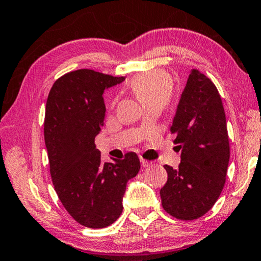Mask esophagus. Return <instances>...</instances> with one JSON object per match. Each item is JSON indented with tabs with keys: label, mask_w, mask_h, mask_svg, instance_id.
<instances>
[{
	"label": "esophagus",
	"mask_w": 261,
	"mask_h": 261,
	"mask_svg": "<svg viewBox=\"0 0 261 261\" xmlns=\"http://www.w3.org/2000/svg\"><path fill=\"white\" fill-rule=\"evenodd\" d=\"M140 162H141V166L142 167H148V166L150 165L149 161L145 160V159H140Z\"/></svg>",
	"instance_id": "esophagus-1"
}]
</instances>
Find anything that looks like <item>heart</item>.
I'll return each mask as SVG.
<instances>
[{"label":"heart","instance_id":"b5f03b06","mask_svg":"<svg viewBox=\"0 0 261 261\" xmlns=\"http://www.w3.org/2000/svg\"><path fill=\"white\" fill-rule=\"evenodd\" d=\"M132 89L142 105L160 102L166 106L172 97L173 84L167 73L154 70L135 79Z\"/></svg>","mask_w":261,"mask_h":261}]
</instances>
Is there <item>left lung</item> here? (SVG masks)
Segmentation results:
<instances>
[{"label":"left lung","instance_id":"8db88e82","mask_svg":"<svg viewBox=\"0 0 261 261\" xmlns=\"http://www.w3.org/2000/svg\"><path fill=\"white\" fill-rule=\"evenodd\" d=\"M171 132L180 150L179 168L165 165L167 182L160 190L164 210L180 220L208 212L224 188L229 161L226 116L217 87L191 69Z\"/></svg>","mask_w":261,"mask_h":261}]
</instances>
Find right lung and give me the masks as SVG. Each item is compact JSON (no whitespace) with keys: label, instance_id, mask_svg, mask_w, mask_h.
Segmentation results:
<instances>
[{"label":"right lung","instance_id":"add662e5","mask_svg":"<svg viewBox=\"0 0 261 261\" xmlns=\"http://www.w3.org/2000/svg\"><path fill=\"white\" fill-rule=\"evenodd\" d=\"M123 81L79 69L56 80L47 99L44 142L53 185L67 212L86 227H107L120 217L127 182L140 169L135 153L102 162L95 146L105 126V90Z\"/></svg>","mask_w":261,"mask_h":261}]
</instances>
